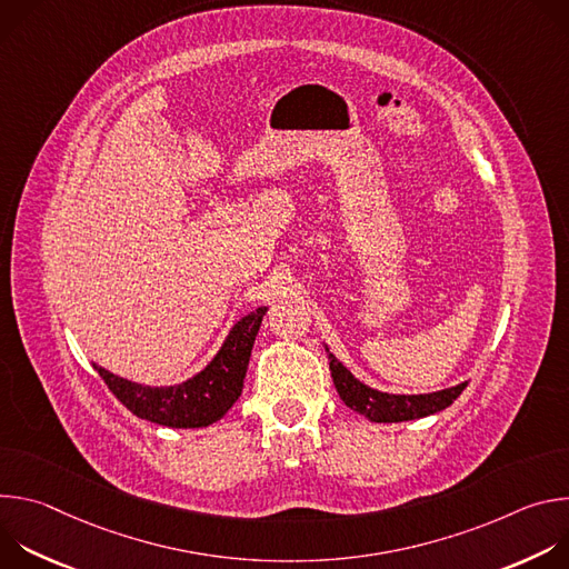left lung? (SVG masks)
Masks as SVG:
<instances>
[{
    "label": "left lung",
    "instance_id": "left-lung-1",
    "mask_svg": "<svg viewBox=\"0 0 569 569\" xmlns=\"http://www.w3.org/2000/svg\"><path fill=\"white\" fill-rule=\"evenodd\" d=\"M329 362H331V378L333 385L345 400L347 408L353 412L367 417L373 423H398V421H412V419H423L435 412L446 410L452 400L466 389L468 382H461L457 387L435 391V393H419V396H396V393H385L376 391L360 380L351 376V371L336 360V356L327 349Z\"/></svg>",
    "mask_w": 569,
    "mask_h": 569
}]
</instances>
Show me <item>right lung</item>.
Here are the masks:
<instances>
[{
    "label": "right lung",
    "mask_w": 569,
    "mask_h": 569,
    "mask_svg": "<svg viewBox=\"0 0 569 569\" xmlns=\"http://www.w3.org/2000/svg\"><path fill=\"white\" fill-rule=\"evenodd\" d=\"M268 308L242 317L231 329L218 356L191 380L176 387H146L119 378L94 365L110 391L146 421L169 428H204L220 421L238 400L250 353Z\"/></svg>",
    "instance_id": "1"
}]
</instances>
